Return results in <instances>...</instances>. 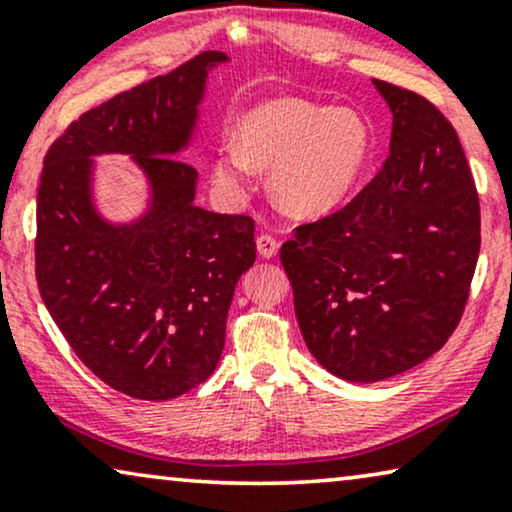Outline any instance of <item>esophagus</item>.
Instances as JSON below:
<instances>
[{
    "instance_id": "1",
    "label": "esophagus",
    "mask_w": 512,
    "mask_h": 512,
    "mask_svg": "<svg viewBox=\"0 0 512 512\" xmlns=\"http://www.w3.org/2000/svg\"><path fill=\"white\" fill-rule=\"evenodd\" d=\"M257 253L264 259H271L278 253V239L271 234H259L257 236Z\"/></svg>"
}]
</instances>
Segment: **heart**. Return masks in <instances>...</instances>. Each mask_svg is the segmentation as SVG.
I'll list each match as a JSON object with an SVG mask.
<instances>
[{"mask_svg": "<svg viewBox=\"0 0 512 512\" xmlns=\"http://www.w3.org/2000/svg\"><path fill=\"white\" fill-rule=\"evenodd\" d=\"M239 148H220L215 176L241 187L255 169H273V197L287 213L318 218L348 199L369 162L371 129L362 113L280 97L239 120Z\"/></svg>", "mask_w": 512, "mask_h": 512, "instance_id": "heart-1", "label": "heart"}]
</instances>
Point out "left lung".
<instances>
[{"instance_id": "8db88e82", "label": "left lung", "mask_w": 512, "mask_h": 512, "mask_svg": "<svg viewBox=\"0 0 512 512\" xmlns=\"http://www.w3.org/2000/svg\"><path fill=\"white\" fill-rule=\"evenodd\" d=\"M373 85L392 111L383 169L280 248L308 350L350 383L399 376L441 350L480 253L478 190L455 127L415 92Z\"/></svg>"}]
</instances>
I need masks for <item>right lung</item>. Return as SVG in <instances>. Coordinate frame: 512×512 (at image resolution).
<instances>
[{
	"mask_svg": "<svg viewBox=\"0 0 512 512\" xmlns=\"http://www.w3.org/2000/svg\"><path fill=\"white\" fill-rule=\"evenodd\" d=\"M206 50L120 92L64 129L37 194V283L78 359L127 397L169 401L215 371L239 278L255 264V222L194 206L197 169L178 160L206 78ZM129 154L151 183L139 221L113 226L91 201L92 156Z\"/></svg>",
	"mask_w": 512,
	"mask_h": 512,
	"instance_id": "right-lung-1",
	"label": "right lung"
}]
</instances>
